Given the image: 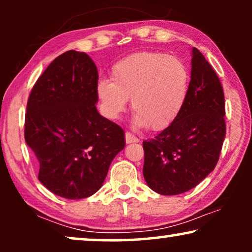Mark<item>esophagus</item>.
<instances>
[{
    "label": "esophagus",
    "instance_id": "1",
    "mask_svg": "<svg viewBox=\"0 0 252 252\" xmlns=\"http://www.w3.org/2000/svg\"><path fill=\"white\" fill-rule=\"evenodd\" d=\"M125 140H126V143L127 144L136 143V142H139V141H140L135 135H133V134L129 133V132H126L125 133Z\"/></svg>",
    "mask_w": 252,
    "mask_h": 252
}]
</instances>
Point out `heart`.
<instances>
[{
    "mask_svg": "<svg viewBox=\"0 0 252 252\" xmlns=\"http://www.w3.org/2000/svg\"><path fill=\"white\" fill-rule=\"evenodd\" d=\"M111 80L99 79L95 93L102 115L118 119L130 98L134 123L154 130L166 128L188 98L190 73L180 58L157 51L129 55L112 65Z\"/></svg>",
    "mask_w": 252,
    "mask_h": 252,
    "instance_id": "heart-1",
    "label": "heart"
}]
</instances>
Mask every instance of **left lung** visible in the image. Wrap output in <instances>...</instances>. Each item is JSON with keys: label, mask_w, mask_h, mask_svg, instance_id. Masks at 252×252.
<instances>
[{"label": "left lung", "mask_w": 252, "mask_h": 252, "mask_svg": "<svg viewBox=\"0 0 252 252\" xmlns=\"http://www.w3.org/2000/svg\"><path fill=\"white\" fill-rule=\"evenodd\" d=\"M225 96L218 75L191 49L188 98L180 115L154 139L143 141V177L160 195L190 190L215 170L226 135Z\"/></svg>", "instance_id": "left-lung-1"}]
</instances>
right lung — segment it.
I'll list each match as a JSON object with an SVG mask.
<instances>
[{
  "instance_id": "1",
  "label": "right lung",
  "mask_w": 252,
  "mask_h": 252,
  "mask_svg": "<svg viewBox=\"0 0 252 252\" xmlns=\"http://www.w3.org/2000/svg\"><path fill=\"white\" fill-rule=\"evenodd\" d=\"M97 67L68 50L37 79L27 102L25 141L40 165L39 180L55 195L86 198L104 182L125 147V134L96 109Z\"/></svg>"
}]
</instances>
